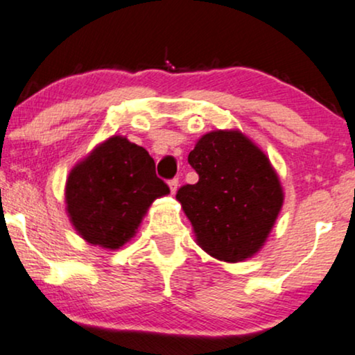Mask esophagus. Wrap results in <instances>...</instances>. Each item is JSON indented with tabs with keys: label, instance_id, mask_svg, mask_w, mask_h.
I'll list each match as a JSON object with an SVG mask.
<instances>
[{
	"label": "esophagus",
	"instance_id": "34e87169",
	"mask_svg": "<svg viewBox=\"0 0 355 355\" xmlns=\"http://www.w3.org/2000/svg\"><path fill=\"white\" fill-rule=\"evenodd\" d=\"M178 184H179L178 179H171V181H169V191H171V194H173V196L176 194V191H178Z\"/></svg>",
	"mask_w": 355,
	"mask_h": 355
}]
</instances>
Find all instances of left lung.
<instances>
[{
	"mask_svg": "<svg viewBox=\"0 0 355 355\" xmlns=\"http://www.w3.org/2000/svg\"><path fill=\"white\" fill-rule=\"evenodd\" d=\"M199 181L178 191L196 243L215 259L241 262L268 241L284 205L269 156L238 128L202 135L189 153Z\"/></svg>",
	"mask_w": 355,
	"mask_h": 355,
	"instance_id": "8db88e82",
	"label": "left lung"
}]
</instances>
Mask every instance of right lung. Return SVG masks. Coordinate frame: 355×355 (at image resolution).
Here are the masks:
<instances>
[{
  "label": "right lung",
  "instance_id": "obj_1",
  "mask_svg": "<svg viewBox=\"0 0 355 355\" xmlns=\"http://www.w3.org/2000/svg\"><path fill=\"white\" fill-rule=\"evenodd\" d=\"M168 194L148 151L112 135L71 168L65 210L86 243L114 251L135 236L150 205Z\"/></svg>",
  "mask_w": 355,
  "mask_h": 355
}]
</instances>
